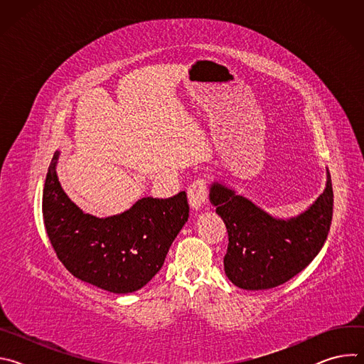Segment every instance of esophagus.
I'll use <instances>...</instances> for the list:
<instances>
[{"instance_id":"obj_1","label":"esophagus","mask_w":364,"mask_h":364,"mask_svg":"<svg viewBox=\"0 0 364 364\" xmlns=\"http://www.w3.org/2000/svg\"><path fill=\"white\" fill-rule=\"evenodd\" d=\"M207 196H209V186H207V181L204 178H197L190 184L188 201L193 209L198 210L200 207H203V204L207 200Z\"/></svg>"}]
</instances>
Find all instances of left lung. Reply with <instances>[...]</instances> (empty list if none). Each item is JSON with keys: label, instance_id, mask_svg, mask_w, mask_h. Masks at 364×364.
<instances>
[{"label": "left lung", "instance_id": "obj_1", "mask_svg": "<svg viewBox=\"0 0 364 364\" xmlns=\"http://www.w3.org/2000/svg\"><path fill=\"white\" fill-rule=\"evenodd\" d=\"M209 197L228 229L225 272L249 291L275 288L305 269L321 250L333 219L330 173L314 204L288 220L272 218L219 183L212 184Z\"/></svg>", "mask_w": 364, "mask_h": 364}]
</instances>
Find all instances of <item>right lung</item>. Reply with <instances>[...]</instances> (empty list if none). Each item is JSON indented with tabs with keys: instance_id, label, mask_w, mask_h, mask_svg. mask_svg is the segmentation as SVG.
I'll return each instance as SVG.
<instances>
[{
	"instance_id": "obj_1",
	"label": "right lung",
	"mask_w": 364,
	"mask_h": 364,
	"mask_svg": "<svg viewBox=\"0 0 364 364\" xmlns=\"http://www.w3.org/2000/svg\"><path fill=\"white\" fill-rule=\"evenodd\" d=\"M51 159L43 218L50 243L76 278L114 294L141 289L157 274L188 219L186 191L168 198L144 197L129 210L99 219L83 213L63 191Z\"/></svg>"
}]
</instances>
